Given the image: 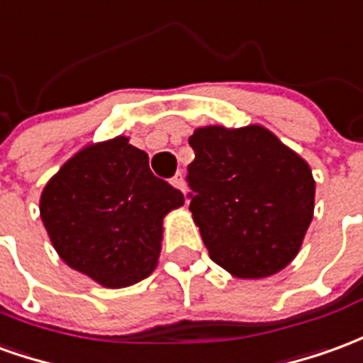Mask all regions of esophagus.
<instances>
[{
  "label": "esophagus",
  "instance_id": "obj_1",
  "mask_svg": "<svg viewBox=\"0 0 363 363\" xmlns=\"http://www.w3.org/2000/svg\"><path fill=\"white\" fill-rule=\"evenodd\" d=\"M173 186L174 189H179L181 190V192H186V182H184V179H182V174L179 173V174H174L173 177Z\"/></svg>",
  "mask_w": 363,
  "mask_h": 363
}]
</instances>
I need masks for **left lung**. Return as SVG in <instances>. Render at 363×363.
I'll return each instance as SVG.
<instances>
[{
  "instance_id": "obj_1",
  "label": "left lung",
  "mask_w": 363,
  "mask_h": 363,
  "mask_svg": "<svg viewBox=\"0 0 363 363\" xmlns=\"http://www.w3.org/2000/svg\"><path fill=\"white\" fill-rule=\"evenodd\" d=\"M189 143L190 212L210 259L240 279L287 267L313 220L311 167L261 125H208Z\"/></svg>"
}]
</instances>
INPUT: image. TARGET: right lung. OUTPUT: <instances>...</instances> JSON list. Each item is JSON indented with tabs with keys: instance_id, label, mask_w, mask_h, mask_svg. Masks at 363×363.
I'll return each mask as SVG.
<instances>
[{
	"instance_id": "right-lung-1",
	"label": "right lung",
	"mask_w": 363,
	"mask_h": 363,
	"mask_svg": "<svg viewBox=\"0 0 363 363\" xmlns=\"http://www.w3.org/2000/svg\"><path fill=\"white\" fill-rule=\"evenodd\" d=\"M181 190L149 169L125 138L96 143L62 164L40 196V218L62 261L104 287H129L155 269L163 218Z\"/></svg>"
}]
</instances>
